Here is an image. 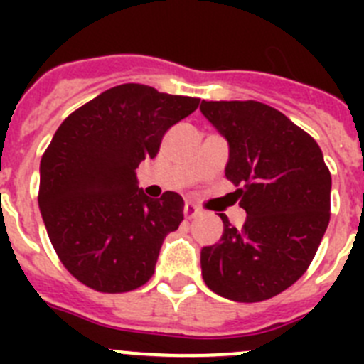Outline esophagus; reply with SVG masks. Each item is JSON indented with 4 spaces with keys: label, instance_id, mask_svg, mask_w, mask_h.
I'll return each mask as SVG.
<instances>
[{
    "label": "esophagus",
    "instance_id": "1",
    "mask_svg": "<svg viewBox=\"0 0 364 364\" xmlns=\"http://www.w3.org/2000/svg\"><path fill=\"white\" fill-rule=\"evenodd\" d=\"M200 215V210H198L195 204H186L184 205V217L186 218H195Z\"/></svg>",
    "mask_w": 364,
    "mask_h": 364
}]
</instances>
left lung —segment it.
I'll list each match as a JSON object with an SVG mask.
<instances>
[{
	"label": "left lung",
	"instance_id": "obj_1",
	"mask_svg": "<svg viewBox=\"0 0 364 364\" xmlns=\"http://www.w3.org/2000/svg\"><path fill=\"white\" fill-rule=\"evenodd\" d=\"M200 111L228 140L226 178L246 222L224 213L217 244L202 247V279L237 302H259L306 272L330 222L332 176L314 138L260 102H204Z\"/></svg>",
	"mask_w": 364,
	"mask_h": 364
}]
</instances>
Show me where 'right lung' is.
Returning a JSON list of instances; mask_svg holds the SVG:
<instances>
[{"instance_id":"obj_1","label":"right lung","mask_w":364,"mask_h":364,"mask_svg":"<svg viewBox=\"0 0 364 364\" xmlns=\"http://www.w3.org/2000/svg\"><path fill=\"white\" fill-rule=\"evenodd\" d=\"M198 102L124 83L54 133L41 156L38 204L62 264L92 290L122 294L153 277L164 239L184 220V200L175 191L147 197L136 167Z\"/></svg>"}]
</instances>
